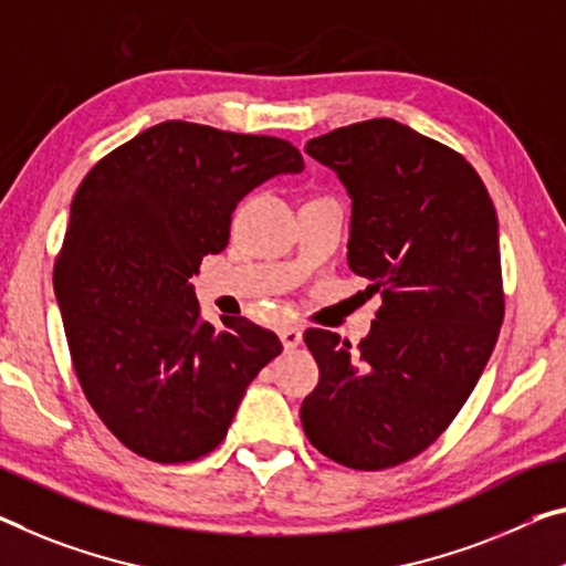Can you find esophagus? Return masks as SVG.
<instances>
[{
    "label": "esophagus",
    "mask_w": 566,
    "mask_h": 566,
    "mask_svg": "<svg viewBox=\"0 0 566 566\" xmlns=\"http://www.w3.org/2000/svg\"><path fill=\"white\" fill-rule=\"evenodd\" d=\"M281 342H283V349L285 352H293L295 346H301L303 332H301L298 326H283L281 328Z\"/></svg>",
    "instance_id": "1"
}]
</instances>
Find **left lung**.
Segmentation results:
<instances>
[{
  "mask_svg": "<svg viewBox=\"0 0 566 566\" xmlns=\"http://www.w3.org/2000/svg\"><path fill=\"white\" fill-rule=\"evenodd\" d=\"M306 154L352 197L349 268L381 293L352 349L308 328L318 385L301 422L313 448L356 471L420 455L471 397L503 321L499 217L458 151L392 118L311 138Z\"/></svg>",
  "mask_w": 566,
  "mask_h": 566,
  "instance_id": "obj_1",
  "label": "left lung"
}]
</instances>
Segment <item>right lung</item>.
<instances>
[{
	"instance_id": "add662e5",
	"label": "right lung",
	"mask_w": 566,
	"mask_h": 566,
	"mask_svg": "<svg viewBox=\"0 0 566 566\" xmlns=\"http://www.w3.org/2000/svg\"><path fill=\"white\" fill-rule=\"evenodd\" d=\"M301 169L283 138L164 120L77 187L55 263L57 306L85 397L136 455L210 453L250 381L283 352L242 316L217 328L202 321L189 281L228 245L240 199Z\"/></svg>"
}]
</instances>
